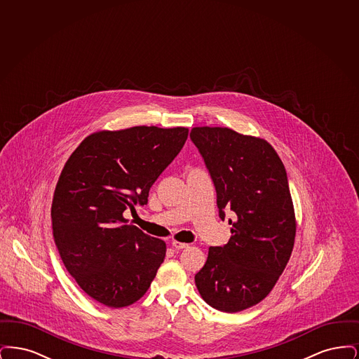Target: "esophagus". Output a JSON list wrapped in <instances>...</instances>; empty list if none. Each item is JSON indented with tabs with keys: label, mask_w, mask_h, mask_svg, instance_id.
Masks as SVG:
<instances>
[{
	"label": "esophagus",
	"mask_w": 359,
	"mask_h": 359,
	"mask_svg": "<svg viewBox=\"0 0 359 359\" xmlns=\"http://www.w3.org/2000/svg\"><path fill=\"white\" fill-rule=\"evenodd\" d=\"M172 246H173L175 249H177V250H182V249H187L188 243L179 242V241H172Z\"/></svg>",
	"instance_id": "obj_1"
}]
</instances>
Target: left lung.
<instances>
[{"instance_id":"8db88e82","label":"left lung","mask_w":359,"mask_h":359,"mask_svg":"<svg viewBox=\"0 0 359 359\" xmlns=\"http://www.w3.org/2000/svg\"><path fill=\"white\" fill-rule=\"evenodd\" d=\"M217 192L219 218L231 214V238L211 246L195 284L223 312L253 307L273 290L293 249L296 223L287 171L272 145L229 128H194Z\"/></svg>"}]
</instances>
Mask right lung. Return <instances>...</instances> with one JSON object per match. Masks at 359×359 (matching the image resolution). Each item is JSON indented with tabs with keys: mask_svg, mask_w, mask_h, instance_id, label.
Returning <instances> with one entry per match:
<instances>
[{
	"mask_svg": "<svg viewBox=\"0 0 359 359\" xmlns=\"http://www.w3.org/2000/svg\"><path fill=\"white\" fill-rule=\"evenodd\" d=\"M187 136V128L156 126L94 133L60 173L51 207L55 245L78 285L103 306L136 303L164 261L165 242L122 214L148 203L149 189Z\"/></svg>",
	"mask_w": 359,
	"mask_h": 359,
	"instance_id": "1",
	"label": "right lung"
}]
</instances>
